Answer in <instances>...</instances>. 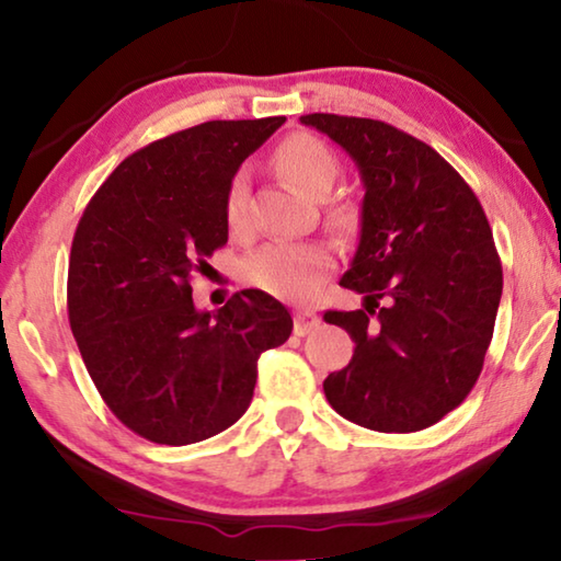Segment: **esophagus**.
<instances>
[{"mask_svg": "<svg viewBox=\"0 0 561 561\" xmlns=\"http://www.w3.org/2000/svg\"><path fill=\"white\" fill-rule=\"evenodd\" d=\"M321 325V318L313 310H296V333L298 335H308L310 331H316Z\"/></svg>", "mask_w": 561, "mask_h": 561, "instance_id": "esophagus-1", "label": "esophagus"}]
</instances>
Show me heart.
Returning <instances> with one entry per match:
<instances>
[{
	"instance_id": "b5f03b06",
	"label": "heart",
	"mask_w": 561,
	"mask_h": 561,
	"mask_svg": "<svg viewBox=\"0 0 561 561\" xmlns=\"http://www.w3.org/2000/svg\"><path fill=\"white\" fill-rule=\"evenodd\" d=\"M275 170L286 183L308 197H323L339 180V160L325 142L313 135L296 133L286 137L273 154ZM226 220L232 232L245 228V178L238 175L230 183L226 197ZM331 226L348 236L356 230L358 213L351 205H333L329 210ZM335 265V253L329 243L306 240V243H268L245 257L243 278L251 286L268 290L273 296L304 300L321 288V283Z\"/></svg>"
}]
</instances>
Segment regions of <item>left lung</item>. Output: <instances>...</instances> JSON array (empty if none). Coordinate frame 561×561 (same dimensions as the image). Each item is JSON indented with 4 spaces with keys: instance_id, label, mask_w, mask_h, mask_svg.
I'll use <instances>...</instances> for the list:
<instances>
[{
    "instance_id": "left-lung-1",
    "label": "left lung",
    "mask_w": 561,
    "mask_h": 561,
    "mask_svg": "<svg viewBox=\"0 0 561 561\" xmlns=\"http://www.w3.org/2000/svg\"><path fill=\"white\" fill-rule=\"evenodd\" d=\"M300 123L356 162L360 238L341 286L364 308L323 318L356 343L325 399L353 424L409 434L467 399L502 300V263L481 203L426 142L381 119L313 112Z\"/></svg>"
}]
</instances>
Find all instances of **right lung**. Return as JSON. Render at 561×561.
Segmentation results:
<instances>
[{
  "instance_id": "1",
  "label": "right lung",
  "mask_w": 561,
  "mask_h": 561,
  "mask_svg": "<svg viewBox=\"0 0 561 561\" xmlns=\"http://www.w3.org/2000/svg\"><path fill=\"white\" fill-rule=\"evenodd\" d=\"M286 117L213 119L133 152L75 230L67 310L110 411L154 444L210 438L251 407L257 358L293 331L288 308L248 288L197 310L191 275L228 243L232 178Z\"/></svg>"
}]
</instances>
